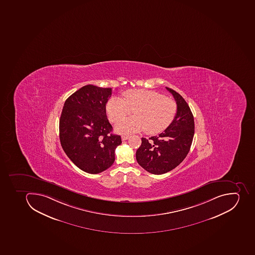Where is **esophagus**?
Returning <instances> with one entry per match:
<instances>
[{
    "mask_svg": "<svg viewBox=\"0 0 255 255\" xmlns=\"http://www.w3.org/2000/svg\"><path fill=\"white\" fill-rule=\"evenodd\" d=\"M121 138H122V140H127V139H128L129 135H123Z\"/></svg>",
    "mask_w": 255,
    "mask_h": 255,
    "instance_id": "obj_1",
    "label": "esophagus"
}]
</instances>
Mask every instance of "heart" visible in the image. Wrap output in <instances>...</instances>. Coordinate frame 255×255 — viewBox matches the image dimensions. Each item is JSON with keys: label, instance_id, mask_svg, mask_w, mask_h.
<instances>
[{"label": "heart", "instance_id": "1", "mask_svg": "<svg viewBox=\"0 0 255 255\" xmlns=\"http://www.w3.org/2000/svg\"><path fill=\"white\" fill-rule=\"evenodd\" d=\"M125 100L112 97L107 104V112L113 123H120L133 112L135 116L119 125L121 132L144 130L147 134H158L173 121L177 112L176 102L156 91L129 90L124 93Z\"/></svg>", "mask_w": 255, "mask_h": 255}]
</instances>
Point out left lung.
Instances as JSON below:
<instances>
[{"label":"left lung","mask_w":255,"mask_h":255,"mask_svg":"<svg viewBox=\"0 0 255 255\" xmlns=\"http://www.w3.org/2000/svg\"><path fill=\"white\" fill-rule=\"evenodd\" d=\"M173 96L177 112L172 124L157 136L149 140L142 138L137 149L138 164L147 172L161 175L177 167L186 157L194 135V119L184 98L174 90L166 87Z\"/></svg>","instance_id":"left-lung-1"}]
</instances>
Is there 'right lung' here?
I'll return each mask as SVG.
<instances>
[{
  "label": "right lung",
  "mask_w": 255,
  "mask_h": 255,
  "mask_svg": "<svg viewBox=\"0 0 255 255\" xmlns=\"http://www.w3.org/2000/svg\"><path fill=\"white\" fill-rule=\"evenodd\" d=\"M112 88L87 85L66 100L59 120V138L65 153L80 169L97 174L110 168L121 137L112 134L106 104Z\"/></svg>",
  "instance_id": "right-lung-1"
}]
</instances>
